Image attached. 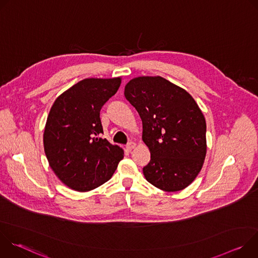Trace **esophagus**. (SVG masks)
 Instances as JSON below:
<instances>
[{
    "label": "esophagus",
    "instance_id": "obj_1",
    "mask_svg": "<svg viewBox=\"0 0 258 258\" xmlns=\"http://www.w3.org/2000/svg\"><path fill=\"white\" fill-rule=\"evenodd\" d=\"M136 147V143L135 142H130V143H127V145H126V149L127 150H133L134 148Z\"/></svg>",
    "mask_w": 258,
    "mask_h": 258
}]
</instances>
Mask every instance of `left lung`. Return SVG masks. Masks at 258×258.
<instances>
[{
	"label": "left lung",
	"instance_id": "8db88e82",
	"mask_svg": "<svg viewBox=\"0 0 258 258\" xmlns=\"http://www.w3.org/2000/svg\"><path fill=\"white\" fill-rule=\"evenodd\" d=\"M125 98L143 122V141L151 153L143 172L166 192L187 188L200 172L206 155V122L185 90L160 77L132 80Z\"/></svg>",
	"mask_w": 258,
	"mask_h": 258
}]
</instances>
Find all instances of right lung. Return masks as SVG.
<instances>
[{
	"instance_id": "obj_1",
	"label": "right lung",
	"mask_w": 258,
	"mask_h": 258,
	"mask_svg": "<svg viewBox=\"0 0 258 258\" xmlns=\"http://www.w3.org/2000/svg\"><path fill=\"white\" fill-rule=\"evenodd\" d=\"M120 79H86L54 102L44 133L51 168L67 187L79 192L98 188L110 179L123 150L102 139L100 111L117 92Z\"/></svg>"
}]
</instances>
